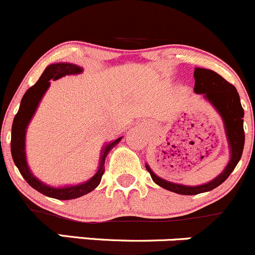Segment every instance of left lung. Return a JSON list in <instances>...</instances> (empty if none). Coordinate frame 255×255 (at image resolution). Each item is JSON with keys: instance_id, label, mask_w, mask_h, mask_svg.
<instances>
[{"instance_id": "8db88e82", "label": "left lung", "mask_w": 255, "mask_h": 255, "mask_svg": "<svg viewBox=\"0 0 255 255\" xmlns=\"http://www.w3.org/2000/svg\"><path fill=\"white\" fill-rule=\"evenodd\" d=\"M194 78H195L194 92L196 94H201L203 98L206 99L219 113L224 122L225 133L230 148V161L216 178L205 184L195 186L168 182L153 173V170L146 163V169L148 170L152 180L157 185L182 195H196V194L206 193L221 185L240 162L245 147V130H243L245 110L242 108L240 94L235 86L228 83L219 73L201 67H196L194 70Z\"/></svg>"}]
</instances>
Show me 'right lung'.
Returning <instances> with one entry per match:
<instances>
[{"label":"right lung","instance_id":"add662e5","mask_svg":"<svg viewBox=\"0 0 255 255\" xmlns=\"http://www.w3.org/2000/svg\"><path fill=\"white\" fill-rule=\"evenodd\" d=\"M83 72V69L78 65L70 64V62H57L51 64L44 70L43 75L38 80V82L28 89L20 101L19 109L13 119L12 124V136H10V152H12V158L14 164L19 169L20 174L24 178L25 182L31 188L38 190L39 193L49 196V198L59 199V200H71V199L80 198L91 193L92 190L97 188L101 183L102 175L104 173V162H106L107 154L115 145L122 141V137L107 143L103 147L99 157V164L97 168V172L92 178H89L86 182L80 183L76 185H65V186H51L45 184L44 182L39 180L35 175L31 173L27 162V154H25V136H27V128L29 125L31 118L35 114L38 109L39 103L43 99L44 94L50 87V81L59 80L66 75H80Z\"/></svg>","mask_w":255,"mask_h":255}]
</instances>
